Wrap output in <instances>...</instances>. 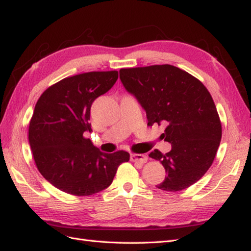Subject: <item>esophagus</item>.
I'll return each mask as SVG.
<instances>
[{
    "label": "esophagus",
    "instance_id": "1",
    "mask_svg": "<svg viewBox=\"0 0 251 251\" xmlns=\"http://www.w3.org/2000/svg\"><path fill=\"white\" fill-rule=\"evenodd\" d=\"M130 160L133 162H139V164H145L148 161V157L144 154H131Z\"/></svg>",
    "mask_w": 251,
    "mask_h": 251
}]
</instances>
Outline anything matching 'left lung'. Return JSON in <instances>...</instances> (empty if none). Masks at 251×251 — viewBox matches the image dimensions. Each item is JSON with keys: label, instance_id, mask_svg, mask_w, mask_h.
Returning <instances> with one entry per match:
<instances>
[{"label": "left lung", "instance_id": "left-lung-1", "mask_svg": "<svg viewBox=\"0 0 251 251\" xmlns=\"http://www.w3.org/2000/svg\"><path fill=\"white\" fill-rule=\"evenodd\" d=\"M127 92L147 112L148 125H167L162 138L171 151L154 150L149 156L166 169V191H179L198 182L212 166L221 140V123L213 98L200 80L178 67L152 65L122 68Z\"/></svg>", "mask_w": 251, "mask_h": 251}]
</instances>
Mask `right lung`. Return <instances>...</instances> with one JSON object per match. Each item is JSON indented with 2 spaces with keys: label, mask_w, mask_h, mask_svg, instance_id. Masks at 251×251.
Wrapping results in <instances>:
<instances>
[{
  "label": "right lung",
  "mask_w": 251,
  "mask_h": 251,
  "mask_svg": "<svg viewBox=\"0 0 251 251\" xmlns=\"http://www.w3.org/2000/svg\"><path fill=\"white\" fill-rule=\"evenodd\" d=\"M119 73L90 72L49 86L37 100L28 142L40 174L66 194L95 195L111 185L129 153H102L83 136L91 131V106L116 82Z\"/></svg>",
  "instance_id": "1"
}]
</instances>
